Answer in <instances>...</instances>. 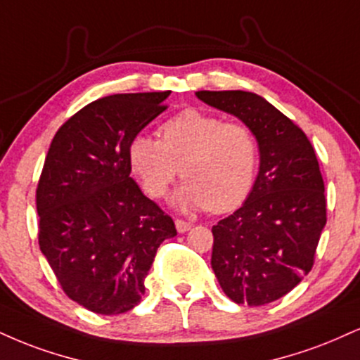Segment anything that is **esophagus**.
I'll list each match as a JSON object with an SVG mask.
<instances>
[{
	"mask_svg": "<svg viewBox=\"0 0 360 360\" xmlns=\"http://www.w3.org/2000/svg\"><path fill=\"white\" fill-rule=\"evenodd\" d=\"M176 229L177 233H186L188 229H191V223L183 221V219H176Z\"/></svg>",
	"mask_w": 360,
	"mask_h": 360,
	"instance_id": "34e87169",
	"label": "esophagus"
}]
</instances>
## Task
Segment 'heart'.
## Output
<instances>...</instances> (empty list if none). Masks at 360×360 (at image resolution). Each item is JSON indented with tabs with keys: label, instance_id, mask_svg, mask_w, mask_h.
<instances>
[{
	"label": "heart",
	"instance_id": "b5f03b06",
	"mask_svg": "<svg viewBox=\"0 0 360 360\" xmlns=\"http://www.w3.org/2000/svg\"><path fill=\"white\" fill-rule=\"evenodd\" d=\"M129 161L149 196H166L181 171L186 181L174 194V206H206L213 213H223L241 205L250 194L258 150L245 125L188 109L162 125L161 141L149 136L134 139Z\"/></svg>",
	"mask_w": 360,
	"mask_h": 360
}]
</instances>
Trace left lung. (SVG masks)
<instances>
[{
	"label": "left lung",
	"mask_w": 360,
	"mask_h": 360,
	"mask_svg": "<svg viewBox=\"0 0 360 360\" xmlns=\"http://www.w3.org/2000/svg\"><path fill=\"white\" fill-rule=\"evenodd\" d=\"M196 97L240 119L258 142V176L248 198L213 226L211 266L235 304L266 305L314 265L327 223L317 155L304 131L257 94L199 90Z\"/></svg>",
	"instance_id": "left-lung-1"
}]
</instances>
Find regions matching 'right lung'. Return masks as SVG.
<instances>
[{
  "mask_svg": "<svg viewBox=\"0 0 360 360\" xmlns=\"http://www.w3.org/2000/svg\"><path fill=\"white\" fill-rule=\"evenodd\" d=\"M171 90L98 98L51 141L37 188L40 250L63 292L86 310H132L174 221L131 177L129 147L166 110Z\"/></svg>",
  "mask_w": 360,
  "mask_h": 360,
  "instance_id": "right-lung-1",
  "label": "right lung"
}]
</instances>
